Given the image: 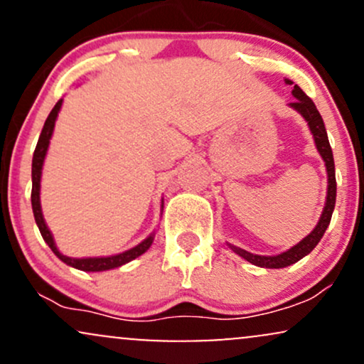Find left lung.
<instances>
[{
    "label": "left lung",
    "mask_w": 364,
    "mask_h": 364,
    "mask_svg": "<svg viewBox=\"0 0 364 364\" xmlns=\"http://www.w3.org/2000/svg\"><path fill=\"white\" fill-rule=\"evenodd\" d=\"M286 83L292 85L291 80H286ZM292 95L296 97L294 102H291L289 106L292 109H296L299 114L303 116L304 119L308 121V127H310V132L313 133V139H315V145L316 150L320 152L321 159L325 162V168H327V176H328V186H327V202H325L323 212H321V217L318 220V224L315 225V229L308 235L306 237H303L298 245H294L292 248L287 250L281 255H275V257H263V255H253L246 250L237 248V246H231L232 252L243 257L246 262L253 263L257 267H265V269H284V267H289L292 263H296L298 260H301L303 257H306L308 253L318 245V241L321 240V236L325 235V229L328 228L330 219H332V212L333 207H336V193H337V183H336V166H333V156H332V149H330L328 144V136H327V129H325L323 119H321L318 109L313 104V101L308 97L304 92L299 89L298 85H294L292 89Z\"/></svg>",
    "instance_id": "obj_1"
}]
</instances>
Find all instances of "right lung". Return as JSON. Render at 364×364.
Returning <instances> with one entry per match:
<instances>
[{"mask_svg": "<svg viewBox=\"0 0 364 364\" xmlns=\"http://www.w3.org/2000/svg\"><path fill=\"white\" fill-rule=\"evenodd\" d=\"M63 99L56 102V106L53 107V111L49 112L48 119H46L43 132H41L39 141H37V147L34 150V157H32V210H34V217H36V224L39 228L41 235H43L44 241L49 245V248L53 250V253L60 258L61 262H65L66 265L75 267V269L83 270V272H104V270H111L116 269V267L124 265V263L135 260L136 257L144 255L147 250L150 248L154 241V235H150L147 240H144L141 243L136 246H133L132 250H127V252L119 253V255H112V257H94V258H72L66 257V255L60 253V250L56 248V243H54L51 231L46 225V220L43 217V210H41V176H43V164L46 154H48V147H49V140H51L53 129H54V123H56L58 112L61 109Z\"/></svg>", "mask_w": 364, "mask_h": 364, "instance_id": "right-lung-1", "label": "right lung"}]
</instances>
